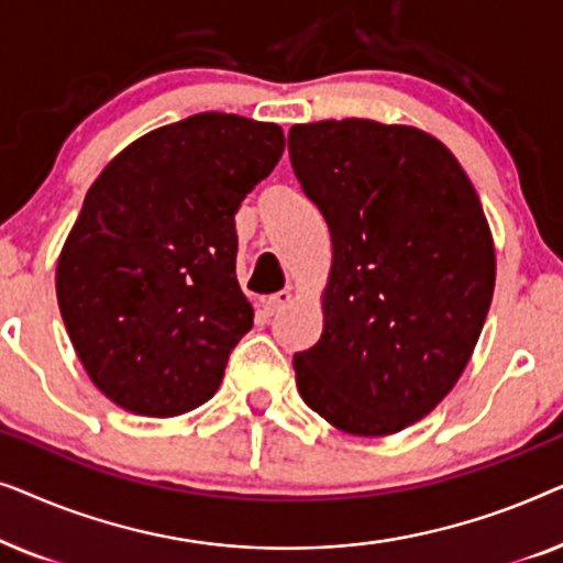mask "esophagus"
<instances>
[{"label": "esophagus", "mask_w": 563, "mask_h": 563, "mask_svg": "<svg viewBox=\"0 0 563 563\" xmlns=\"http://www.w3.org/2000/svg\"><path fill=\"white\" fill-rule=\"evenodd\" d=\"M291 299H295V295H291L289 289H282V291H276V295L266 299L264 310H266V314H279L284 307L291 305Z\"/></svg>", "instance_id": "obj_1"}]
</instances>
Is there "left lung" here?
Masks as SVG:
<instances>
[{
    "mask_svg": "<svg viewBox=\"0 0 563 563\" xmlns=\"http://www.w3.org/2000/svg\"><path fill=\"white\" fill-rule=\"evenodd\" d=\"M289 158L333 241L325 328L295 353L297 389L343 433H399L453 389L487 320L495 245L482 202L418 128L295 125Z\"/></svg>",
    "mask_w": 563,
    "mask_h": 563,
    "instance_id": "8db88e82",
    "label": "left lung"
}]
</instances>
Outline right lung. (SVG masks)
I'll return each instance as SVG.
<instances>
[{
    "mask_svg": "<svg viewBox=\"0 0 563 563\" xmlns=\"http://www.w3.org/2000/svg\"><path fill=\"white\" fill-rule=\"evenodd\" d=\"M282 153L274 122L202 112L137 137L91 184L56 295L76 356L122 410L174 418L218 391L253 328L235 212Z\"/></svg>",
    "mask_w": 563,
    "mask_h": 563,
    "instance_id": "1",
    "label": "right lung"
}]
</instances>
